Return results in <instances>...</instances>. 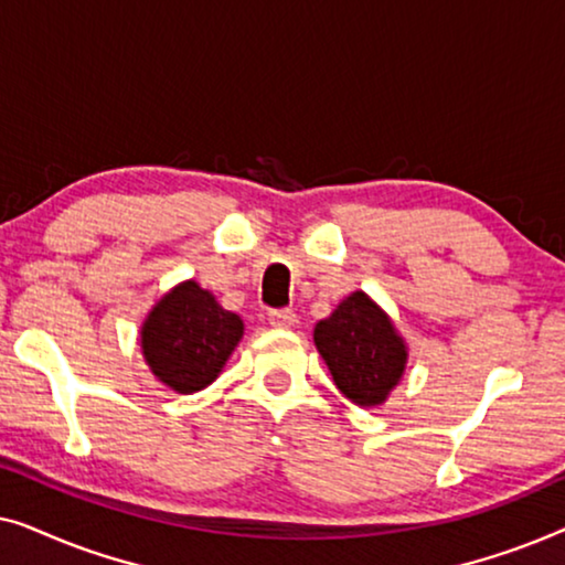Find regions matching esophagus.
Instances as JSON below:
<instances>
[{"label":"esophagus","mask_w":565,"mask_h":565,"mask_svg":"<svg viewBox=\"0 0 565 565\" xmlns=\"http://www.w3.org/2000/svg\"><path fill=\"white\" fill-rule=\"evenodd\" d=\"M267 321L273 323L275 329H288L296 323V313H292L290 308H273V311L267 313Z\"/></svg>","instance_id":"esophagus-1"}]
</instances>
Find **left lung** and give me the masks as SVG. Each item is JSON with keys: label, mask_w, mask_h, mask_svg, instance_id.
<instances>
[{"label": "left lung", "mask_w": 565, "mask_h": 565, "mask_svg": "<svg viewBox=\"0 0 565 565\" xmlns=\"http://www.w3.org/2000/svg\"><path fill=\"white\" fill-rule=\"evenodd\" d=\"M313 342L337 388L358 406H381L406 370L404 339L388 313L362 290L316 323Z\"/></svg>", "instance_id": "8db88e82"}]
</instances>
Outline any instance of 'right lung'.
I'll use <instances>...</instances> for the list:
<instances>
[{
	"instance_id": "obj_1",
	"label": "right lung",
	"mask_w": 565,
	"mask_h": 565,
	"mask_svg": "<svg viewBox=\"0 0 565 565\" xmlns=\"http://www.w3.org/2000/svg\"><path fill=\"white\" fill-rule=\"evenodd\" d=\"M244 337V321L195 280L167 292L141 327L146 365L177 393L211 385Z\"/></svg>"
}]
</instances>
